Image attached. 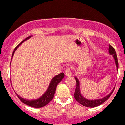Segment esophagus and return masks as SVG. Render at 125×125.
Listing matches in <instances>:
<instances>
[{"label": "esophagus", "instance_id": "esophagus-1", "mask_svg": "<svg viewBox=\"0 0 125 125\" xmlns=\"http://www.w3.org/2000/svg\"><path fill=\"white\" fill-rule=\"evenodd\" d=\"M65 75L66 77H71L72 75V73H71V71L70 69L68 68L67 70H66L65 71Z\"/></svg>", "mask_w": 125, "mask_h": 125}]
</instances>
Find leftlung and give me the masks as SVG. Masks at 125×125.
<instances>
[{"label":"left lung","mask_w":125,"mask_h":125,"mask_svg":"<svg viewBox=\"0 0 125 125\" xmlns=\"http://www.w3.org/2000/svg\"><path fill=\"white\" fill-rule=\"evenodd\" d=\"M109 54L110 55H113L114 61H115V65H116L117 70L118 71V60H117L116 52H115L114 48H113L111 45H109ZM75 80H76L77 85H76V88H75V93H74V98H75V100L79 102L80 104H81L82 105L86 107H89V108H94V107H97L98 106L102 104V103H104L105 101H106V100L109 99V97L111 96V95L112 94L113 92L114 91V88H115V87H114L109 94H108L106 96L102 98V99H94V100H89V99L85 98L82 95L81 92H80V82H79V79H77V77H75Z\"/></svg>","instance_id":"8db88e82"}]
</instances>
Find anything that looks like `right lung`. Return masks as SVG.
<instances>
[{
	"label": "right lung",
	"instance_id": "1",
	"mask_svg": "<svg viewBox=\"0 0 125 125\" xmlns=\"http://www.w3.org/2000/svg\"><path fill=\"white\" fill-rule=\"evenodd\" d=\"M32 37V36H29V37H26L25 40H23L22 42L20 43L16 46V48L14 50L13 52H12V57H13L15 51H16L17 48H18L20 45H22V43L24 41L26 40L27 39H30V37ZM64 77H65V74H64L63 73H61L60 74H58V75L54 77L51 79V82H50V85H49L48 87L47 90H46V91H45V93H44L41 97H40L39 99H35V100H26V99H24L23 98L21 97H20L17 93H16V94H17V96L18 97L19 99L21 100V101L23 102L25 104H26V105H28L30 106L36 108H42V107H43L45 106H46L49 102L52 100V99H53L54 97V95L55 94L56 87L57 86L58 84L59 83V82L63 79Z\"/></svg>",
	"mask_w": 125,
	"mask_h": 125
}]
</instances>
